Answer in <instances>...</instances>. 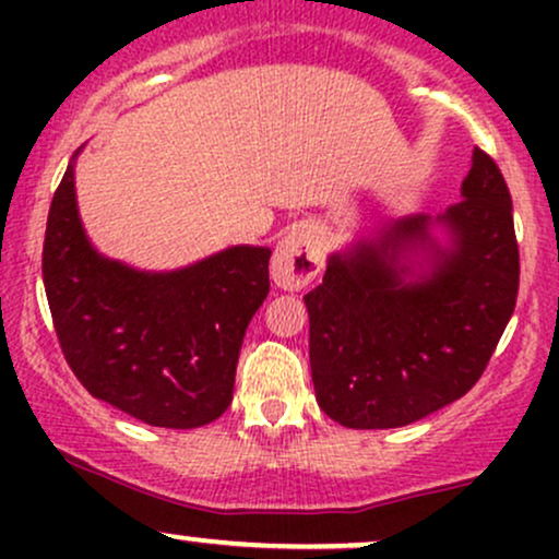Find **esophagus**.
<instances>
[{
  "mask_svg": "<svg viewBox=\"0 0 559 559\" xmlns=\"http://www.w3.org/2000/svg\"><path fill=\"white\" fill-rule=\"evenodd\" d=\"M325 260L323 230L312 223H299L281 239L275 249L271 273L273 281L288 292H299L320 273Z\"/></svg>",
  "mask_w": 559,
  "mask_h": 559,
  "instance_id": "obj_1",
  "label": "esophagus"
}]
</instances>
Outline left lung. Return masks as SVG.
Segmentation results:
<instances>
[{"label":"left lung","instance_id":"left-lung-1","mask_svg":"<svg viewBox=\"0 0 559 559\" xmlns=\"http://www.w3.org/2000/svg\"><path fill=\"white\" fill-rule=\"evenodd\" d=\"M463 202L381 217L333 252L305 297L320 409L346 428H400L467 394L518 299L512 199L473 150Z\"/></svg>","mask_w":559,"mask_h":559}]
</instances>
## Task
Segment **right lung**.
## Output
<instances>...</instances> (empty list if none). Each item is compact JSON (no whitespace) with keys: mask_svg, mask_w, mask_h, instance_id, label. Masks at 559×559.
I'll return each mask as SVG.
<instances>
[{"mask_svg":"<svg viewBox=\"0 0 559 559\" xmlns=\"http://www.w3.org/2000/svg\"><path fill=\"white\" fill-rule=\"evenodd\" d=\"M81 150L55 191L41 258L66 360L88 394L146 426H207L234 400L243 333L271 292V249L236 243L176 271L105 258L75 199Z\"/></svg>","mask_w":559,"mask_h":559,"instance_id":"right-lung-1","label":"right lung"}]
</instances>
